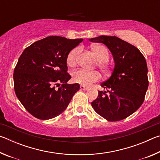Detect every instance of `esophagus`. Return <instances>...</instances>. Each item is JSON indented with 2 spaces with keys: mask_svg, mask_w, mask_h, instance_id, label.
<instances>
[{
  "mask_svg": "<svg viewBox=\"0 0 160 160\" xmlns=\"http://www.w3.org/2000/svg\"><path fill=\"white\" fill-rule=\"evenodd\" d=\"M80 89L82 90H88V89H89V88L88 87H86V86H85V85H80Z\"/></svg>",
  "mask_w": 160,
  "mask_h": 160,
  "instance_id": "esophagus-1",
  "label": "esophagus"
}]
</instances>
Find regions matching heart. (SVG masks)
<instances>
[{
	"mask_svg": "<svg viewBox=\"0 0 160 160\" xmlns=\"http://www.w3.org/2000/svg\"><path fill=\"white\" fill-rule=\"evenodd\" d=\"M93 52L96 58L98 60L99 68L104 72L108 73L109 71V67L106 62L109 60V51L106 48L101 45H94L92 47ZM80 51V48H75L71 50L68 54L66 62L67 64L70 67H73L77 63L78 57ZM101 79V75L97 71H88L84 69H79L72 73V80L75 82L81 84L82 85L89 86L92 83L97 82Z\"/></svg>",
	"mask_w": 160,
	"mask_h": 160,
	"instance_id": "b5f03b06",
	"label": "heart"
}]
</instances>
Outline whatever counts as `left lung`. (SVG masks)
<instances>
[{"label": "left lung", "instance_id": "left-lung-1", "mask_svg": "<svg viewBox=\"0 0 160 160\" xmlns=\"http://www.w3.org/2000/svg\"><path fill=\"white\" fill-rule=\"evenodd\" d=\"M90 40L106 45L115 63L111 77L101 84L107 92L99 91L92 107L107 121L123 120L144 102L149 85L145 58L138 48L118 37L102 35Z\"/></svg>", "mask_w": 160, "mask_h": 160}]
</instances>
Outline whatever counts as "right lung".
Masks as SVG:
<instances>
[{"instance_id":"1","label":"right lung","mask_w":160,"mask_h":160,"mask_svg":"<svg viewBox=\"0 0 160 160\" xmlns=\"http://www.w3.org/2000/svg\"><path fill=\"white\" fill-rule=\"evenodd\" d=\"M82 41L51 36L33 43L21 54L13 74L14 89L21 104L35 118L47 120L60 115L80 90L79 84H67L71 76L67 72L66 58Z\"/></svg>"}]
</instances>
